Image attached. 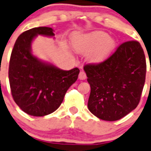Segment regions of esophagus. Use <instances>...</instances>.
Masks as SVG:
<instances>
[{
	"label": "esophagus",
	"instance_id": "1",
	"mask_svg": "<svg viewBox=\"0 0 151 151\" xmlns=\"http://www.w3.org/2000/svg\"><path fill=\"white\" fill-rule=\"evenodd\" d=\"M86 78H87V75H86L85 72L83 70H81L79 73V79L80 80H85Z\"/></svg>",
	"mask_w": 151,
	"mask_h": 151
}]
</instances>
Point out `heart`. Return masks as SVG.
<instances>
[{
  "instance_id": "b5f03b06",
  "label": "heart",
  "mask_w": 151,
  "mask_h": 151,
  "mask_svg": "<svg viewBox=\"0 0 151 151\" xmlns=\"http://www.w3.org/2000/svg\"><path fill=\"white\" fill-rule=\"evenodd\" d=\"M73 44L81 54H90L89 60L93 63L105 60L115 47L114 40L109 38L108 35L102 31L77 35L73 37Z\"/></svg>"
}]
</instances>
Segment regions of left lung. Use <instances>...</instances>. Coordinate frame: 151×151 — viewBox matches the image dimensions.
<instances>
[{
    "label": "left lung",
    "instance_id": "1",
    "mask_svg": "<svg viewBox=\"0 0 151 151\" xmlns=\"http://www.w3.org/2000/svg\"><path fill=\"white\" fill-rule=\"evenodd\" d=\"M83 70L91 86L87 107L94 116L117 121L137 107L147 71L144 50L138 41L123 43L107 60L86 64Z\"/></svg>",
    "mask_w": 151,
    "mask_h": 151
}]
</instances>
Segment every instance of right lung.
Masks as SVG:
<instances>
[{"label": "right lung", "mask_w": 151, "mask_h": 151, "mask_svg": "<svg viewBox=\"0 0 151 151\" xmlns=\"http://www.w3.org/2000/svg\"><path fill=\"white\" fill-rule=\"evenodd\" d=\"M37 35L54 37V30L35 27L17 37L11 52L8 77L17 106L27 114L43 116L60 107L68 88L78 79L80 70H64L33 55L31 44Z\"/></svg>", "instance_id": "1"}]
</instances>
